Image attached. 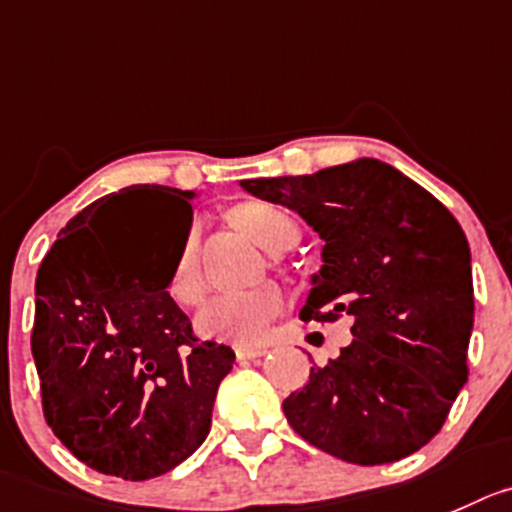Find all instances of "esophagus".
<instances>
[{
  "mask_svg": "<svg viewBox=\"0 0 512 512\" xmlns=\"http://www.w3.org/2000/svg\"><path fill=\"white\" fill-rule=\"evenodd\" d=\"M264 354H266V349H259V347H236L238 362H248V359L264 357Z\"/></svg>",
  "mask_w": 512,
  "mask_h": 512,
  "instance_id": "esophagus-1",
  "label": "esophagus"
}]
</instances>
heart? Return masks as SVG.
Returning <instances> with one entry per match:
<instances>
[{"instance_id": "obj_1", "label": "heart", "mask_w": 512, "mask_h": 512, "mask_svg": "<svg viewBox=\"0 0 512 512\" xmlns=\"http://www.w3.org/2000/svg\"><path fill=\"white\" fill-rule=\"evenodd\" d=\"M233 223L264 251L281 253L299 238L294 216L274 203L243 201L231 211ZM203 276L198 269V226L186 231L173 271L168 279V294L175 304L196 306L203 299ZM284 311V294L276 286L264 284L248 291L218 294L206 301L196 316L203 337L236 344H261L269 337L276 316Z\"/></svg>"}]
</instances>
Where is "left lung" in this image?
<instances>
[{"instance_id": "1", "label": "left lung", "mask_w": 512, "mask_h": 512, "mask_svg": "<svg viewBox=\"0 0 512 512\" xmlns=\"http://www.w3.org/2000/svg\"><path fill=\"white\" fill-rule=\"evenodd\" d=\"M241 186L296 211L324 241L301 319L352 316L354 342L284 399L289 425L354 465L420 450L467 382L475 299L460 223L374 158Z\"/></svg>"}]
</instances>
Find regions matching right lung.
I'll return each instance as SVG.
<instances>
[{
    "label": "right lung",
    "mask_w": 512,
    "mask_h": 512,
    "mask_svg": "<svg viewBox=\"0 0 512 512\" xmlns=\"http://www.w3.org/2000/svg\"><path fill=\"white\" fill-rule=\"evenodd\" d=\"M193 191L130 186L77 213L42 259L34 284L32 357L42 410L87 467L150 480L191 457L211 430L231 347L198 342L168 294L173 261L130 208L165 218L183 238ZM180 251V248H178Z\"/></svg>",
    "instance_id": "add662e5"
}]
</instances>
